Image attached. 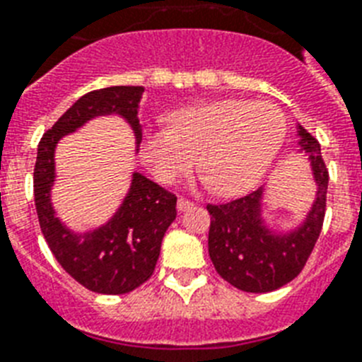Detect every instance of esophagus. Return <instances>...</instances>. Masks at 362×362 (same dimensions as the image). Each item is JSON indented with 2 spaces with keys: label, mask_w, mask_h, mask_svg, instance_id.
I'll list each match as a JSON object with an SVG mask.
<instances>
[{
  "label": "esophagus",
  "mask_w": 362,
  "mask_h": 362,
  "mask_svg": "<svg viewBox=\"0 0 362 362\" xmlns=\"http://www.w3.org/2000/svg\"><path fill=\"white\" fill-rule=\"evenodd\" d=\"M190 207H194V203L190 202V199H187V198H179L177 199L179 211H187V209H190Z\"/></svg>",
  "instance_id": "34e87169"
}]
</instances>
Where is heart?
I'll return each instance as SVG.
<instances>
[{
	"label": "heart",
	"mask_w": 362,
	"mask_h": 362,
	"mask_svg": "<svg viewBox=\"0 0 362 362\" xmlns=\"http://www.w3.org/2000/svg\"><path fill=\"white\" fill-rule=\"evenodd\" d=\"M285 139V116L274 103L222 100L170 116V129L148 131L142 157L160 183L172 185L196 164L220 196L246 192L270 168Z\"/></svg>",
	"instance_id": "heart-1"
}]
</instances>
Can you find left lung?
I'll list each match as a JSON object with an SVG mask.
<instances>
[{
  "mask_svg": "<svg viewBox=\"0 0 362 362\" xmlns=\"http://www.w3.org/2000/svg\"><path fill=\"white\" fill-rule=\"evenodd\" d=\"M300 148L309 155L316 198L305 220L292 231H274L262 218L264 187L222 205H207L211 214L209 255L220 276L238 291L272 292L291 283L305 267L320 237L329 174L320 144L301 125H296Z\"/></svg>",
  "mask_w": 362,
  "mask_h": 362,
  "instance_id": "obj_1",
  "label": "left lung"
}]
</instances>
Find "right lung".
Masks as SVG:
<instances>
[{
    "instance_id": "obj_1",
    "label": "right lung",
    "mask_w": 362,
    "mask_h": 362,
    "mask_svg": "<svg viewBox=\"0 0 362 362\" xmlns=\"http://www.w3.org/2000/svg\"><path fill=\"white\" fill-rule=\"evenodd\" d=\"M144 86H109L81 95L79 100L42 136L37 151L33 187L38 222L47 246L77 283L98 294H127L151 277L160 242L175 220L174 194L133 172L129 192L101 228L74 233L57 218L52 205L55 183V148L59 140L98 116H122L136 139L142 140L139 103Z\"/></svg>"
}]
</instances>
